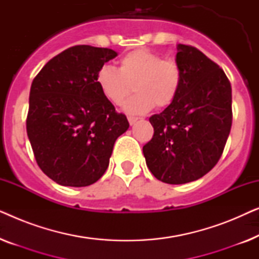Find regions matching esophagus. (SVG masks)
<instances>
[{
    "label": "esophagus",
    "instance_id": "1",
    "mask_svg": "<svg viewBox=\"0 0 259 259\" xmlns=\"http://www.w3.org/2000/svg\"><path fill=\"white\" fill-rule=\"evenodd\" d=\"M138 120V118H136V116H128V122L130 125H133L134 122H136Z\"/></svg>",
    "mask_w": 259,
    "mask_h": 259
}]
</instances>
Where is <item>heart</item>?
Listing matches in <instances>:
<instances>
[{"mask_svg":"<svg viewBox=\"0 0 259 259\" xmlns=\"http://www.w3.org/2000/svg\"><path fill=\"white\" fill-rule=\"evenodd\" d=\"M183 80V68L176 60L165 59L146 48L123 55L119 61V69L106 65L97 74L102 95L115 106L130 97L134 86L137 94L125 105L126 112L131 114H144L154 106L168 107L178 97Z\"/></svg>","mask_w":259,"mask_h":259,"instance_id":"obj_1","label":"heart"}]
</instances>
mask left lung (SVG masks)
<instances>
[{"label":"left lung","instance_id":"1","mask_svg":"<svg viewBox=\"0 0 259 259\" xmlns=\"http://www.w3.org/2000/svg\"><path fill=\"white\" fill-rule=\"evenodd\" d=\"M178 49L182 90L172 105L151 116L154 133L143 147L152 175L167 184L194 182L210 172L232 125L231 83L224 70L196 47Z\"/></svg>","mask_w":259,"mask_h":259}]
</instances>
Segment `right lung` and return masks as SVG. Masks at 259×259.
Masks as SVG:
<instances>
[{"label":"right lung","instance_id":"obj_1","mask_svg":"<svg viewBox=\"0 0 259 259\" xmlns=\"http://www.w3.org/2000/svg\"><path fill=\"white\" fill-rule=\"evenodd\" d=\"M118 55L79 45L60 53L34 77L26 126L35 160L62 186L98 182L108 167L114 143L130 123L97 83V74Z\"/></svg>","mask_w":259,"mask_h":259}]
</instances>
